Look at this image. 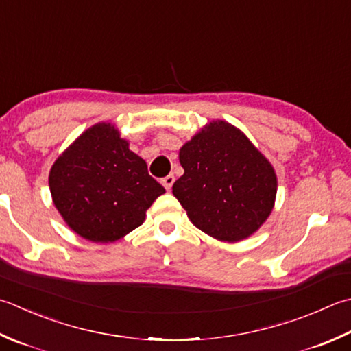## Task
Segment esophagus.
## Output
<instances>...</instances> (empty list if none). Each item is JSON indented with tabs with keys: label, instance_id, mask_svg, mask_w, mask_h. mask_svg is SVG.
I'll list each match as a JSON object with an SVG mask.
<instances>
[{
	"label": "esophagus",
	"instance_id": "1",
	"mask_svg": "<svg viewBox=\"0 0 351 351\" xmlns=\"http://www.w3.org/2000/svg\"><path fill=\"white\" fill-rule=\"evenodd\" d=\"M173 182H175L173 175H167L166 178H162V180H161V184L164 185V187H166V190H170L171 185H173Z\"/></svg>",
	"mask_w": 351,
	"mask_h": 351
}]
</instances>
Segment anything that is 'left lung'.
Segmentation results:
<instances>
[{
	"label": "left lung",
	"mask_w": 351,
	"mask_h": 351,
	"mask_svg": "<svg viewBox=\"0 0 351 351\" xmlns=\"http://www.w3.org/2000/svg\"><path fill=\"white\" fill-rule=\"evenodd\" d=\"M180 162L184 175L171 191L205 234L240 242L269 217L276 170L239 128L223 120L207 123L180 149Z\"/></svg>",
	"instance_id": "8db88e82"
}]
</instances>
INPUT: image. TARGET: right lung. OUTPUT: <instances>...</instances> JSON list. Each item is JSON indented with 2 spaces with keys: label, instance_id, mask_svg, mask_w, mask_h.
Listing matches in <instances>:
<instances>
[{
  "label": "right lung",
  "instance_id": "1",
  "mask_svg": "<svg viewBox=\"0 0 351 351\" xmlns=\"http://www.w3.org/2000/svg\"><path fill=\"white\" fill-rule=\"evenodd\" d=\"M54 207L70 228L94 243H111L144 222L162 185L147 164L129 149L112 123H97L80 134L50 169Z\"/></svg>",
  "mask_w": 351,
  "mask_h": 351
}]
</instances>
